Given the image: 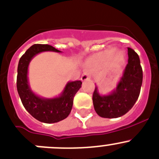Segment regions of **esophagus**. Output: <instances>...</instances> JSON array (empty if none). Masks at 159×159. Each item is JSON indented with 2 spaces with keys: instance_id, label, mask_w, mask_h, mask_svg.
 I'll use <instances>...</instances> for the list:
<instances>
[{
  "instance_id": "esophagus-1",
  "label": "esophagus",
  "mask_w": 159,
  "mask_h": 159,
  "mask_svg": "<svg viewBox=\"0 0 159 159\" xmlns=\"http://www.w3.org/2000/svg\"><path fill=\"white\" fill-rule=\"evenodd\" d=\"M90 80V73L88 72H85L84 74H83L82 77H81V80L82 81H87Z\"/></svg>"
}]
</instances>
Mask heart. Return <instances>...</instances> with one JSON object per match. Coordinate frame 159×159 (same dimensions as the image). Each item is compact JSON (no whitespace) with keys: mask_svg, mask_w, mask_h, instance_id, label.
<instances>
[{"mask_svg":"<svg viewBox=\"0 0 159 159\" xmlns=\"http://www.w3.org/2000/svg\"><path fill=\"white\" fill-rule=\"evenodd\" d=\"M110 58H111L114 64L121 65L123 63L124 59H125V54L123 51H120V50H116L115 48H108V49L105 50L103 52H101L98 58L93 60V63L108 61Z\"/></svg>","mask_w":159,"mask_h":159,"instance_id":"obj_1","label":"heart"}]
</instances>
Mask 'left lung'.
<instances>
[{
  "instance_id": "obj_1",
  "label": "left lung",
  "mask_w": 159,
  "mask_h": 159,
  "mask_svg": "<svg viewBox=\"0 0 159 159\" xmlns=\"http://www.w3.org/2000/svg\"><path fill=\"white\" fill-rule=\"evenodd\" d=\"M142 81L143 71L138 54L128 48V63L116 88L108 94L102 95L95 86L93 104L97 114L108 119L124 116L138 99Z\"/></svg>"
}]
</instances>
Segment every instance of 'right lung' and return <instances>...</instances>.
Wrapping results in <instances>:
<instances>
[{
    "instance_id": "1",
    "label": "right lung",
    "mask_w": 159,
    "mask_h": 159,
    "mask_svg": "<svg viewBox=\"0 0 159 159\" xmlns=\"http://www.w3.org/2000/svg\"><path fill=\"white\" fill-rule=\"evenodd\" d=\"M44 51L61 52L48 44H33L21 57L18 66L17 90L26 111L38 121L54 123L69 116L73 105V98L80 87V80L69 81L58 96L44 98L32 90L29 83L28 69L31 60Z\"/></svg>"
}]
</instances>
